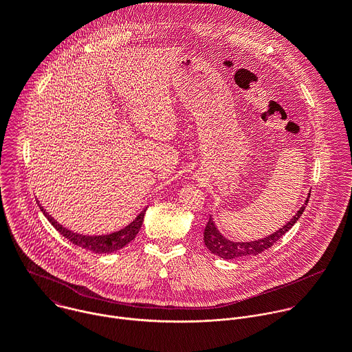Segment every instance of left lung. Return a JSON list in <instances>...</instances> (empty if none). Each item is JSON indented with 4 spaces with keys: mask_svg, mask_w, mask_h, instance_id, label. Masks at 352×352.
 Masks as SVG:
<instances>
[{
    "mask_svg": "<svg viewBox=\"0 0 352 352\" xmlns=\"http://www.w3.org/2000/svg\"><path fill=\"white\" fill-rule=\"evenodd\" d=\"M308 196L305 205L300 208L296 214L291 219L289 223H287L283 228H280L278 231H276L274 234L259 239V241H252V242H231L228 239H226L216 228L212 217H209L206 227H205V232H204V241L205 245L209 248V250L212 254L217 255L219 258L223 259H236V258H245V256H252V255H259L262 252H265L266 249H269L270 246H273L296 221L298 219L302 216L308 202H309Z\"/></svg>",
    "mask_w": 352,
    "mask_h": 352,
    "instance_id": "obj_1",
    "label": "left lung"
}]
</instances>
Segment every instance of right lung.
Segmentation results:
<instances>
[{"label": "right lung", "instance_id": "right-lung-1", "mask_svg": "<svg viewBox=\"0 0 352 352\" xmlns=\"http://www.w3.org/2000/svg\"><path fill=\"white\" fill-rule=\"evenodd\" d=\"M40 209L45 214L48 221L53 224V227L63 236L69 239L76 246L91 250V252H94V254H111V252H114V250H118V249L124 248L126 243H129L136 236V234L139 232V230L143 224L144 213H146V209L142 210L140 214L129 226H126L125 228H122L118 232H113V234H109V235H98V236H86V235L74 234L69 230H65L57 221H54L52 216H48L43 208H40Z\"/></svg>", "mask_w": 352, "mask_h": 352}]
</instances>
